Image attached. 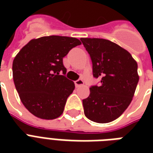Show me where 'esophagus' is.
Wrapping results in <instances>:
<instances>
[{"label":"esophagus","mask_w":153,"mask_h":153,"mask_svg":"<svg viewBox=\"0 0 153 153\" xmlns=\"http://www.w3.org/2000/svg\"><path fill=\"white\" fill-rule=\"evenodd\" d=\"M74 83H75V86H76V88H79V87L82 86L83 84V80L81 79H77L75 82H74Z\"/></svg>","instance_id":"esophagus-1"}]
</instances>
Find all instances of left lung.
Listing matches in <instances>:
<instances>
[{
    "label": "left lung",
    "mask_w": 153,
    "mask_h": 153,
    "mask_svg": "<svg viewBox=\"0 0 153 153\" xmlns=\"http://www.w3.org/2000/svg\"><path fill=\"white\" fill-rule=\"evenodd\" d=\"M93 63V75L99 85L90 88L83 100L84 115L97 123L113 121L131 102L138 84V65L129 52L102 38H81Z\"/></svg>",
    "instance_id": "1"
}]
</instances>
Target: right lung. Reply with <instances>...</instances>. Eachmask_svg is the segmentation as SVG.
<instances>
[{
  "instance_id": "right-lung-1",
  "label": "right lung",
  "mask_w": 153,
  "mask_h": 153,
  "mask_svg": "<svg viewBox=\"0 0 153 153\" xmlns=\"http://www.w3.org/2000/svg\"><path fill=\"white\" fill-rule=\"evenodd\" d=\"M79 39L47 36L33 39L13 61V79L24 106L38 118L53 120L64 111L74 83L65 77L63 58ZM61 72L62 74H60Z\"/></svg>"
}]
</instances>
